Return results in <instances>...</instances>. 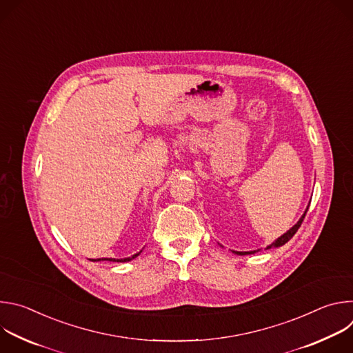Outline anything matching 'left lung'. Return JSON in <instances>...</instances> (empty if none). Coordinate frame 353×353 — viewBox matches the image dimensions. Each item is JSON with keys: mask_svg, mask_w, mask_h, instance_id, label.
<instances>
[{"mask_svg": "<svg viewBox=\"0 0 353 353\" xmlns=\"http://www.w3.org/2000/svg\"><path fill=\"white\" fill-rule=\"evenodd\" d=\"M307 210H309V207L306 208L305 214L301 215V218L297 221V223H296V225H293V226H292L286 233H283L281 237H278L274 243H271L270 245H267V248H265V250H268V248H275V247H281V245H283L285 243H288V241L294 236V233H296V232H297V229L300 228L301 222H303V219H305V216H306ZM222 247H223V245H222ZM257 251H260V250H253V251H234V250H232V253H234V254H237V256H247V254H254V253H257Z\"/></svg>", "mask_w": 353, "mask_h": 353, "instance_id": "8db88e82", "label": "left lung"}]
</instances>
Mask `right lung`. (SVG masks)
I'll list each match as a JSON object with an SVG mask.
<instances>
[{"label": "right lung", "instance_id": "obj_1", "mask_svg": "<svg viewBox=\"0 0 353 353\" xmlns=\"http://www.w3.org/2000/svg\"><path fill=\"white\" fill-rule=\"evenodd\" d=\"M142 251V250H141ZM141 251L131 257H127V259H96V260H90V261H113V263H127V261H131L134 260L135 257H138L141 254Z\"/></svg>", "mask_w": 353, "mask_h": 353}]
</instances>
